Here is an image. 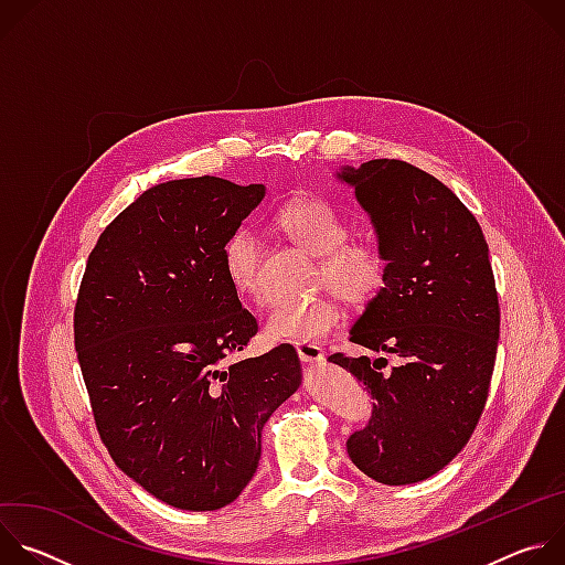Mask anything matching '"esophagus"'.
<instances>
[{"mask_svg":"<svg viewBox=\"0 0 565 565\" xmlns=\"http://www.w3.org/2000/svg\"><path fill=\"white\" fill-rule=\"evenodd\" d=\"M297 355L303 364H310V366L324 362V353H321L317 344H297Z\"/></svg>","mask_w":565,"mask_h":565,"instance_id":"obj_1","label":"esophagus"}]
</instances>
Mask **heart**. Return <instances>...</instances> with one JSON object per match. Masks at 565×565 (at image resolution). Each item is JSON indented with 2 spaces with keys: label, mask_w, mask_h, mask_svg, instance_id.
<instances>
[{
  "label": "heart",
  "mask_w": 565,
  "mask_h": 565,
  "mask_svg": "<svg viewBox=\"0 0 565 565\" xmlns=\"http://www.w3.org/2000/svg\"><path fill=\"white\" fill-rule=\"evenodd\" d=\"M277 225L297 246L319 257L315 286L329 290L277 303L266 319L270 338L297 344L321 342L342 324V299L362 310L384 292L391 273L384 246L375 238H349L347 218L329 201L295 199L279 210ZM221 268L238 295L264 301L262 241L250 225H238L225 236Z\"/></svg>",
  "instance_id": "heart-1"
}]
</instances>
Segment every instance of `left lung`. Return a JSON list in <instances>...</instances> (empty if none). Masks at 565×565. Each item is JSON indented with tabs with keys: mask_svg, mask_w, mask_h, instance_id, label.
Returning a JSON list of instances; mask_svg holds the SVG:
<instances>
[{
	"mask_svg": "<svg viewBox=\"0 0 565 565\" xmlns=\"http://www.w3.org/2000/svg\"><path fill=\"white\" fill-rule=\"evenodd\" d=\"M340 179L355 188L391 262L384 292L349 340L399 358L386 373V358H329L375 399L347 449L369 478L409 486L449 465L486 409L501 333L488 241L445 183L405 160L375 158Z\"/></svg>",
	"mask_w": 565,
	"mask_h": 565,
	"instance_id": "1",
	"label": "left lung"
}]
</instances>
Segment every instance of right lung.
<instances>
[{
	"label": "right lung",
	"mask_w": 565,
	"mask_h": 565,
	"mask_svg": "<svg viewBox=\"0 0 565 565\" xmlns=\"http://www.w3.org/2000/svg\"><path fill=\"white\" fill-rule=\"evenodd\" d=\"M264 185L216 177L142 192L100 234L73 310L100 440L158 501L210 512L257 471L262 429L301 384L295 347L234 360L259 331L221 246Z\"/></svg>",
	"instance_id": "add662e5"
}]
</instances>
